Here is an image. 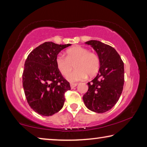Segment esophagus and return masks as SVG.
<instances>
[{
  "label": "esophagus",
  "mask_w": 147,
  "mask_h": 147,
  "mask_svg": "<svg viewBox=\"0 0 147 147\" xmlns=\"http://www.w3.org/2000/svg\"><path fill=\"white\" fill-rule=\"evenodd\" d=\"M70 85H71V88L72 89H73V88H75V87H76L77 85H78V84H77V83H71V84H70Z\"/></svg>",
  "instance_id": "34e87169"
}]
</instances>
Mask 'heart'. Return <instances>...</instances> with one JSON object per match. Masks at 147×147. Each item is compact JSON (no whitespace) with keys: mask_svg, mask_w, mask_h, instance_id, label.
<instances>
[{"mask_svg":"<svg viewBox=\"0 0 147 147\" xmlns=\"http://www.w3.org/2000/svg\"><path fill=\"white\" fill-rule=\"evenodd\" d=\"M56 67L63 76H67L72 70H76L67 76L71 82L85 79L87 75L93 77L100 68V59L97 54L89 52L88 49L81 46H74L66 51V57L59 54L56 58Z\"/></svg>","mask_w":147,"mask_h":147,"instance_id":"obj_1","label":"heart"}]
</instances>
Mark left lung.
<instances>
[{"label": "left lung", "instance_id": "1", "mask_svg": "<svg viewBox=\"0 0 147 147\" xmlns=\"http://www.w3.org/2000/svg\"><path fill=\"white\" fill-rule=\"evenodd\" d=\"M96 52L100 69L96 76L88 82L83 100L87 108L96 113L109 111L117 102L123 89L124 63L115 49L96 40L86 42Z\"/></svg>", "mask_w": 147, "mask_h": 147}]
</instances>
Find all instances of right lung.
Segmentation results:
<instances>
[{
  "instance_id": "1",
  "label": "right lung",
  "mask_w": 147,
  "mask_h": 147,
  "mask_svg": "<svg viewBox=\"0 0 147 147\" xmlns=\"http://www.w3.org/2000/svg\"><path fill=\"white\" fill-rule=\"evenodd\" d=\"M71 44L45 42L28 54L23 73L24 94L30 108L40 115H53L60 110L70 90L68 81L57 68L56 58Z\"/></svg>"
}]
</instances>
